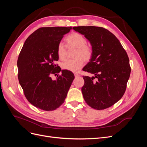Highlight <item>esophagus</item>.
Segmentation results:
<instances>
[{
  "mask_svg": "<svg viewBox=\"0 0 147 147\" xmlns=\"http://www.w3.org/2000/svg\"><path fill=\"white\" fill-rule=\"evenodd\" d=\"M74 75H75V77H78L80 76V75H79L78 74H77V73H75V74H74Z\"/></svg>",
  "mask_w": 147,
  "mask_h": 147,
  "instance_id": "esophagus-1",
  "label": "esophagus"
}]
</instances>
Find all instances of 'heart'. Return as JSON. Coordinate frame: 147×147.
<instances>
[{
  "instance_id": "1",
  "label": "heart",
  "mask_w": 147,
  "mask_h": 147,
  "mask_svg": "<svg viewBox=\"0 0 147 147\" xmlns=\"http://www.w3.org/2000/svg\"><path fill=\"white\" fill-rule=\"evenodd\" d=\"M67 47L69 48H74V59L67 60L62 64L63 69L72 72H77L80 69L84 61H88L92 56V48L86 45V39L78 33H73L65 38ZM57 55L59 59L64 60L66 57L67 50L63 43H59L57 48Z\"/></svg>"
}]
</instances>
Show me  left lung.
<instances>
[{"label":"left lung","instance_id":"1","mask_svg":"<svg viewBox=\"0 0 147 147\" xmlns=\"http://www.w3.org/2000/svg\"><path fill=\"white\" fill-rule=\"evenodd\" d=\"M90 42L92 56L83 70L94 75L83 76V98L91 108L104 110L112 106L125 92L130 77L129 59L119 40L104 28L74 27Z\"/></svg>","mask_w":147,"mask_h":147}]
</instances>
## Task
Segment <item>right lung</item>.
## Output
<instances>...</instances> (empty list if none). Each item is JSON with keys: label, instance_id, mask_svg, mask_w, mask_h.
<instances>
[{"label": "right lung", "instance_id": "1", "mask_svg": "<svg viewBox=\"0 0 147 147\" xmlns=\"http://www.w3.org/2000/svg\"><path fill=\"white\" fill-rule=\"evenodd\" d=\"M72 28H40L26 40L17 61L18 77L26 99L37 108L45 111L63 104L74 79L72 72L62 70L55 81L51 74L60 72L55 64L59 57L57 48L64 35Z\"/></svg>", "mask_w": 147, "mask_h": 147}]
</instances>
